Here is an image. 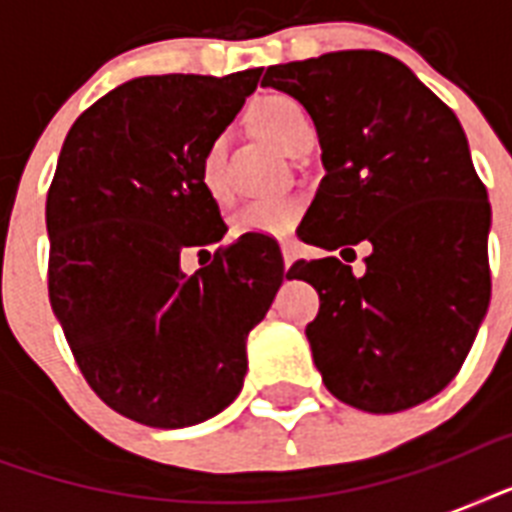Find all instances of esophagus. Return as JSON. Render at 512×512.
I'll return each mask as SVG.
<instances>
[{
	"label": "esophagus",
	"mask_w": 512,
	"mask_h": 512,
	"mask_svg": "<svg viewBox=\"0 0 512 512\" xmlns=\"http://www.w3.org/2000/svg\"><path fill=\"white\" fill-rule=\"evenodd\" d=\"M281 247V257H284V265H292L295 263L297 252H300V244H297V239H292V236H284V239L279 241Z\"/></svg>",
	"instance_id": "34e87169"
}]
</instances>
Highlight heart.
<instances>
[{"mask_svg": "<svg viewBox=\"0 0 512 512\" xmlns=\"http://www.w3.org/2000/svg\"><path fill=\"white\" fill-rule=\"evenodd\" d=\"M252 124L260 135L287 151L295 135L308 122L305 108L289 95H268L252 108ZM201 188L215 201L231 199V185L225 177V143L223 138L209 140L199 159ZM300 199L295 196H260L247 201L233 215L231 228L236 236H287L300 220Z\"/></svg>", "mask_w": 512, "mask_h": 512, "instance_id": "heart-1", "label": "heart"}]
</instances>
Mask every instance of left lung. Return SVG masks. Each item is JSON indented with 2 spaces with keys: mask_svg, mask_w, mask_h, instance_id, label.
I'll return each mask as SVG.
<instances>
[{
  "mask_svg": "<svg viewBox=\"0 0 512 512\" xmlns=\"http://www.w3.org/2000/svg\"><path fill=\"white\" fill-rule=\"evenodd\" d=\"M263 87L300 100L319 132L327 175L303 239L372 241L364 276L337 257L292 265L321 297L305 327L321 380L372 414L428 401L460 372L492 297V207L462 124L385 52L271 66Z\"/></svg>",
  "mask_w": 512,
  "mask_h": 512,
  "instance_id": "8db88e82",
  "label": "left lung"
}]
</instances>
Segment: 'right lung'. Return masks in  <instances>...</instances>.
<instances>
[{"label":"right lung","mask_w":512,"mask_h":512,"mask_svg":"<svg viewBox=\"0 0 512 512\" xmlns=\"http://www.w3.org/2000/svg\"><path fill=\"white\" fill-rule=\"evenodd\" d=\"M260 74L140 76L92 103L60 148L50 305L84 380L140 425L188 428L223 412L244 385L247 335L284 281L268 236H241L193 276L180 268L228 231L199 159Z\"/></svg>","instance_id":"obj_1"}]
</instances>
